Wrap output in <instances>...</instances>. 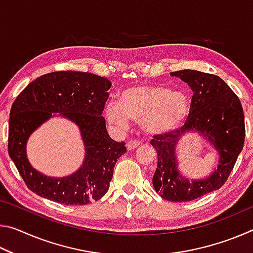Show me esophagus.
Returning <instances> with one entry per match:
<instances>
[{
  "mask_svg": "<svg viewBox=\"0 0 253 253\" xmlns=\"http://www.w3.org/2000/svg\"><path fill=\"white\" fill-rule=\"evenodd\" d=\"M140 145V142H138V140H130V142H128L126 144V147L128 151H131V149H136L137 147H139Z\"/></svg>",
  "mask_w": 253,
  "mask_h": 253,
  "instance_id": "1",
  "label": "esophagus"
}]
</instances>
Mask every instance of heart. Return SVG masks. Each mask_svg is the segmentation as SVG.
Wrapping results in <instances>:
<instances>
[{
    "label": "heart",
    "instance_id": "heart-1",
    "mask_svg": "<svg viewBox=\"0 0 253 253\" xmlns=\"http://www.w3.org/2000/svg\"><path fill=\"white\" fill-rule=\"evenodd\" d=\"M110 125L124 130L132 122L151 135H163L181 127L190 113V102L182 91H170L164 85L140 84L127 88L118 102L106 106Z\"/></svg>",
    "mask_w": 253,
    "mask_h": 253
}]
</instances>
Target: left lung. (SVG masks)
Listing matches in <instances>:
<instances>
[{
	"label": "left lung",
	"instance_id": "left-lung-1",
	"mask_svg": "<svg viewBox=\"0 0 253 253\" xmlns=\"http://www.w3.org/2000/svg\"><path fill=\"white\" fill-rule=\"evenodd\" d=\"M170 76L190 85L193 96L185 124L151 140L157 153L153 186L164 200L187 202L219 190L226 182L245 144V115L238 96L220 77L190 69L170 72ZM192 130L217 149L219 164L207 179L188 181L179 173L174 149L178 140Z\"/></svg>",
	"mask_w": 253,
	"mask_h": 253
}]
</instances>
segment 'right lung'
I'll list each match as a JSON object with an SVG mask.
<instances>
[{
    "label": "right lung",
    "instance_id": "1",
    "mask_svg": "<svg viewBox=\"0 0 253 253\" xmlns=\"http://www.w3.org/2000/svg\"><path fill=\"white\" fill-rule=\"evenodd\" d=\"M110 85L107 78L89 72L55 71L39 77L20 92L10 111L7 148L29 190L65 205H85L107 193L116 162L126 152L125 142L110 138L101 116ZM52 112L80 127L86 149L81 169L59 179L38 172L26 157L29 135Z\"/></svg>",
    "mask_w": 253,
    "mask_h": 253
}]
</instances>
